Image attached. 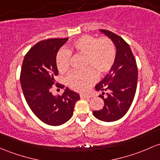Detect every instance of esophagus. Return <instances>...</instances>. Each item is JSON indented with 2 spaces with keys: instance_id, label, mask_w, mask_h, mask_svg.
<instances>
[{
  "instance_id": "obj_1",
  "label": "esophagus",
  "mask_w": 160,
  "mask_h": 160,
  "mask_svg": "<svg viewBox=\"0 0 160 160\" xmlns=\"http://www.w3.org/2000/svg\"><path fill=\"white\" fill-rule=\"evenodd\" d=\"M91 96H89V95H87V94H80V98L81 99H89Z\"/></svg>"
}]
</instances>
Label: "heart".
Returning a JSON list of instances; mask_svg holds the SVG:
<instances>
[{
  "mask_svg": "<svg viewBox=\"0 0 160 160\" xmlns=\"http://www.w3.org/2000/svg\"><path fill=\"white\" fill-rule=\"evenodd\" d=\"M71 53L84 55V68H89L103 75L110 71L115 59L114 44L107 38L97 39L91 36H83L72 44L68 51L61 50L57 54L56 64L61 73H66L70 67ZM96 80V74L91 69L71 73L67 78V83L71 88L80 92H85L90 88Z\"/></svg>",
  "mask_w": 160,
  "mask_h": 160,
  "instance_id": "heart-1",
  "label": "heart"
}]
</instances>
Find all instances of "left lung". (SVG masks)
<instances>
[{
	"instance_id": "8db88e82",
	"label": "left lung",
	"mask_w": 160,
	"mask_h": 160,
	"mask_svg": "<svg viewBox=\"0 0 160 160\" xmlns=\"http://www.w3.org/2000/svg\"><path fill=\"white\" fill-rule=\"evenodd\" d=\"M99 32L112 40L116 53L108 73L95 87L96 91L102 92L99 97L105 105L102 109L94 111L93 115L99 120L111 122L122 118L132 104L138 84V67L129 45L122 37L106 29Z\"/></svg>"
}]
</instances>
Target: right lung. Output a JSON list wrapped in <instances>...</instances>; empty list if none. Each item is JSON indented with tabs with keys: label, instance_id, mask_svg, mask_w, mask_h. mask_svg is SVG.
Listing matches in <instances>:
<instances>
[{
	"label": "right lung",
	"instance_id": "add662e5",
	"mask_svg": "<svg viewBox=\"0 0 160 160\" xmlns=\"http://www.w3.org/2000/svg\"><path fill=\"white\" fill-rule=\"evenodd\" d=\"M68 40L49 38L36 43L25 55L20 73V83L26 102L42 122L58 126L73 115L80 95L66 87L61 96L51 92L58 74L56 57L61 46ZM63 88V85H58Z\"/></svg>",
	"mask_w": 160,
	"mask_h": 160
}]
</instances>
